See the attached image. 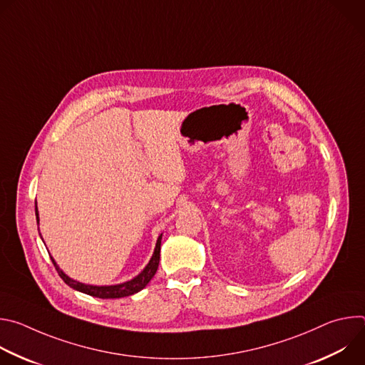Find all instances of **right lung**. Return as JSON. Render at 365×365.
I'll return each mask as SVG.
<instances>
[{
  "label": "right lung",
  "instance_id": "right-lung-1",
  "mask_svg": "<svg viewBox=\"0 0 365 365\" xmlns=\"http://www.w3.org/2000/svg\"><path fill=\"white\" fill-rule=\"evenodd\" d=\"M36 220L38 224V214H37V205H36ZM160 245H162V235L158 240V244H155V250L154 254L150 259V263L147 264V267L133 280L123 283V284H117V286H89V284H83L79 282H75L72 279H69L55 263V259L51 258V263L55 264V269L58 270L59 276L62 277V280L71 286L75 290H79L82 293H86L89 296L93 297H99V299H118V297H125L130 294H134L137 292H140L141 289H144L147 286V283L153 279V276L158 272L159 267V262H160Z\"/></svg>",
  "mask_w": 365,
  "mask_h": 365
}]
</instances>
